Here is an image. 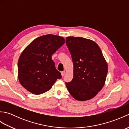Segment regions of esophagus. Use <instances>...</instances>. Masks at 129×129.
Instances as JSON below:
<instances>
[{
  "label": "esophagus",
  "instance_id": "34e87169",
  "mask_svg": "<svg viewBox=\"0 0 129 129\" xmlns=\"http://www.w3.org/2000/svg\"><path fill=\"white\" fill-rule=\"evenodd\" d=\"M65 71H63V72H61V76H64V75H65Z\"/></svg>",
  "mask_w": 129,
  "mask_h": 129
}]
</instances>
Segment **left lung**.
<instances>
[{"mask_svg": "<svg viewBox=\"0 0 129 129\" xmlns=\"http://www.w3.org/2000/svg\"><path fill=\"white\" fill-rule=\"evenodd\" d=\"M66 44L74 65L73 80L66 83V86L76 100H89L95 97L105 85L108 63L94 41L69 37L66 38Z\"/></svg>", "mask_w": 129, "mask_h": 129, "instance_id": "8db88e82", "label": "left lung"}]
</instances>
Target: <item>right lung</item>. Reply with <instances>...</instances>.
I'll return each instance as SVG.
<instances>
[{
  "instance_id": "1",
  "label": "right lung",
  "mask_w": 129,
  "mask_h": 129,
  "mask_svg": "<svg viewBox=\"0 0 129 129\" xmlns=\"http://www.w3.org/2000/svg\"><path fill=\"white\" fill-rule=\"evenodd\" d=\"M64 43L63 37L47 34L35 39L24 49L18 60V77L26 90L42 94L61 78L51 56Z\"/></svg>"
}]
</instances>
